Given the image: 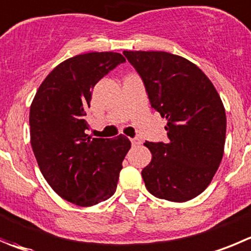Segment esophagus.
<instances>
[{"label":"esophagus","instance_id":"34e87169","mask_svg":"<svg viewBox=\"0 0 251 251\" xmlns=\"http://www.w3.org/2000/svg\"><path fill=\"white\" fill-rule=\"evenodd\" d=\"M130 142H132L133 147H137V145L140 144V140L138 138H133V139H130Z\"/></svg>","mask_w":251,"mask_h":251}]
</instances>
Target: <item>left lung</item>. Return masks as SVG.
Segmentation results:
<instances>
[{
    "label": "left lung",
    "instance_id": "obj_1",
    "mask_svg": "<svg viewBox=\"0 0 251 251\" xmlns=\"http://www.w3.org/2000/svg\"><path fill=\"white\" fill-rule=\"evenodd\" d=\"M150 104L163 118L169 140L145 142L151 161L143 169L152 196L186 202L203 192L222 161L226 117L222 100L203 71L166 51H128Z\"/></svg>",
    "mask_w": 251,
    "mask_h": 251
}]
</instances>
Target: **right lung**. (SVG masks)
<instances>
[{
    "label": "right lung",
    "mask_w": 251,
    "mask_h": 251,
    "mask_svg": "<svg viewBox=\"0 0 251 251\" xmlns=\"http://www.w3.org/2000/svg\"><path fill=\"white\" fill-rule=\"evenodd\" d=\"M126 59L87 52L59 64L38 88L29 112L30 144L43 176L61 199L90 207L116 192L127 137L91 138L86 112L92 88Z\"/></svg>",
    "instance_id": "add662e5"
}]
</instances>
